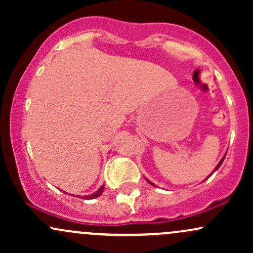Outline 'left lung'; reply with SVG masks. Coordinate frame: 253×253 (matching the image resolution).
I'll return each instance as SVG.
<instances>
[{
	"label": "left lung",
	"instance_id": "1",
	"mask_svg": "<svg viewBox=\"0 0 253 253\" xmlns=\"http://www.w3.org/2000/svg\"><path fill=\"white\" fill-rule=\"evenodd\" d=\"M225 157H226V156H223V158L221 159V161H220V162H219V164H217V165H216V168H215V169H214V171H216L217 169H219V168H220V165H221V164H222L223 159H225ZM214 171H213V172H214ZM213 172H211V173H213ZM211 175H210V176H211ZM210 176H208V177H210ZM208 177H207V178H208ZM207 178H206V179H207ZM146 181H147V182H149V183H150V184L155 185V184H153V183H152V182H150V181H149V179H146Z\"/></svg>",
	"mask_w": 253,
	"mask_h": 253
}]
</instances>
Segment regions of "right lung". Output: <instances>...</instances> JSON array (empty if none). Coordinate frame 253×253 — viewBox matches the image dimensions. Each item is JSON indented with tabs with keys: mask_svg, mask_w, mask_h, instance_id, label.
<instances>
[{
	"mask_svg": "<svg viewBox=\"0 0 253 253\" xmlns=\"http://www.w3.org/2000/svg\"><path fill=\"white\" fill-rule=\"evenodd\" d=\"M104 190V185H101L100 188H98L97 191H95L94 194H91V195H85V196H81V199H84V200H92V199H96L101 195V194L103 193Z\"/></svg>",
	"mask_w": 253,
	"mask_h": 253,
	"instance_id": "1",
	"label": "right lung"
}]
</instances>
